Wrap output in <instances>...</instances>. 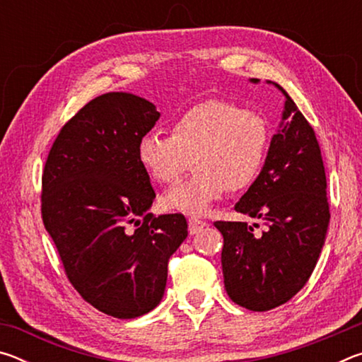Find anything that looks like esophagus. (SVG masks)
<instances>
[{"instance_id":"obj_1","label":"esophagus","mask_w":362,"mask_h":362,"mask_svg":"<svg viewBox=\"0 0 362 362\" xmlns=\"http://www.w3.org/2000/svg\"><path fill=\"white\" fill-rule=\"evenodd\" d=\"M206 225L207 223L204 222V220H201L198 217H189L188 218V231H189V235H196V233L203 230Z\"/></svg>"}]
</instances>
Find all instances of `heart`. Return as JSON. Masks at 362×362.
<instances>
[{"label": "heart", "instance_id": "b5f03b06", "mask_svg": "<svg viewBox=\"0 0 362 362\" xmlns=\"http://www.w3.org/2000/svg\"><path fill=\"white\" fill-rule=\"evenodd\" d=\"M269 126L260 113L223 99L204 100L174 121L170 136L145 134L137 158L151 180L174 183L193 158L196 173L163 196L169 209L203 214L226 189L252 185L269 146Z\"/></svg>", "mask_w": 362, "mask_h": 362}]
</instances>
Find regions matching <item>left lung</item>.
Instances as JSON below:
<instances>
[{
    "label": "left lung",
    "instance_id": "1",
    "mask_svg": "<svg viewBox=\"0 0 362 362\" xmlns=\"http://www.w3.org/2000/svg\"><path fill=\"white\" fill-rule=\"evenodd\" d=\"M250 83H260L257 78ZM286 97L279 127L265 164L235 211L267 225L262 235L246 222H216L223 235L222 269L226 293L252 311L286 303L306 284L329 228L326 170L313 127Z\"/></svg>",
    "mask_w": 362,
    "mask_h": 362
}]
</instances>
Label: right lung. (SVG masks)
Here are the masks:
<instances>
[{
  "instance_id": "obj_1",
  "label": "right lung",
  "mask_w": 362,
  "mask_h": 362,
  "mask_svg": "<svg viewBox=\"0 0 362 362\" xmlns=\"http://www.w3.org/2000/svg\"><path fill=\"white\" fill-rule=\"evenodd\" d=\"M159 116L129 93L95 97L59 132L42 173V222L66 276L86 302L119 320L156 308L169 257L188 236L182 214H150L156 194L137 145Z\"/></svg>"
}]
</instances>
